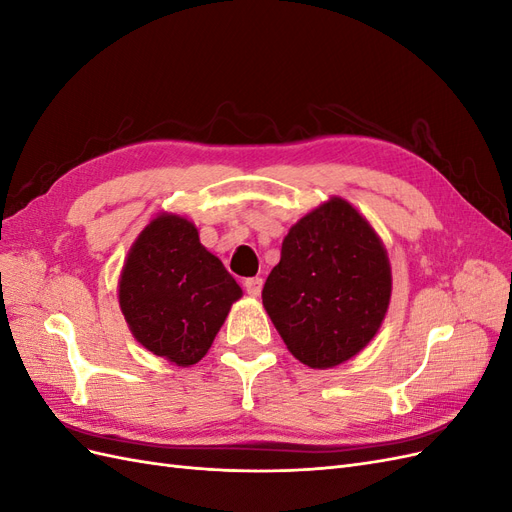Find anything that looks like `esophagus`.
Returning a JSON list of instances; mask_svg holds the SVG:
<instances>
[{
  "instance_id": "1",
  "label": "esophagus",
  "mask_w": 512,
  "mask_h": 512,
  "mask_svg": "<svg viewBox=\"0 0 512 512\" xmlns=\"http://www.w3.org/2000/svg\"><path fill=\"white\" fill-rule=\"evenodd\" d=\"M243 286H245V292L250 294V297H258V294L262 292V277H247Z\"/></svg>"
}]
</instances>
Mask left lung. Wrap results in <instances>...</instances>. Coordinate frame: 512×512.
<instances>
[{
  "mask_svg": "<svg viewBox=\"0 0 512 512\" xmlns=\"http://www.w3.org/2000/svg\"><path fill=\"white\" fill-rule=\"evenodd\" d=\"M391 282L376 230L348 200L333 196L288 230L262 305L294 359L329 369L374 339Z\"/></svg>",
  "mask_w": 512,
  "mask_h": 512,
  "instance_id": "8db88e82",
  "label": "left lung"
}]
</instances>
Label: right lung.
<instances>
[{"label":"right lung","instance_id":"obj_1","mask_svg":"<svg viewBox=\"0 0 512 512\" xmlns=\"http://www.w3.org/2000/svg\"><path fill=\"white\" fill-rule=\"evenodd\" d=\"M241 294L196 226L175 213L145 226L119 277V307L136 342L179 367L209 352Z\"/></svg>","mask_w":512,"mask_h":512}]
</instances>
